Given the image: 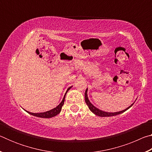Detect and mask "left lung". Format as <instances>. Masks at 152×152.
<instances>
[{"label":"left lung","mask_w":152,"mask_h":152,"mask_svg":"<svg viewBox=\"0 0 152 152\" xmlns=\"http://www.w3.org/2000/svg\"><path fill=\"white\" fill-rule=\"evenodd\" d=\"M87 91H88V88H86V91H85V94H84V96H85V102L86 104L88 105V107L89 108V109L91 110V111L94 113V115H97V116L99 117H112V116H115V115L121 114V113H124L126 110H128L129 108L132 107L133 106V104H134L133 102V104L130 105L129 107H128L127 109H125L123 110H121V111H118V112H115V113H109V112H105L103 111V110H100L99 109H98L96 107H94L93 104H92L91 101H89L88 97V94H87Z\"/></svg>","instance_id":"8db88e82"}]
</instances>
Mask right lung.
<instances>
[{"label": "right lung", "instance_id": "1", "mask_svg": "<svg viewBox=\"0 0 152 152\" xmlns=\"http://www.w3.org/2000/svg\"><path fill=\"white\" fill-rule=\"evenodd\" d=\"M72 87V86H70V88H68V89H67V91L66 92V94L65 95H64V96L63 98L62 101H61V102H60V104H59L57 107L53 108V109H51L50 110H48V111L46 112H43V113H31V112H29L27 111V110H25V111H26L27 113H29V114L33 115V116H35L37 117H40V118H51L53 117H55L56 116V115H58L59 113H60V111L61 110V108H62V106L64 105V100H65V96H66V94L67 92H68V91L70 90Z\"/></svg>", "mask_w": 152, "mask_h": 152}]
</instances>
